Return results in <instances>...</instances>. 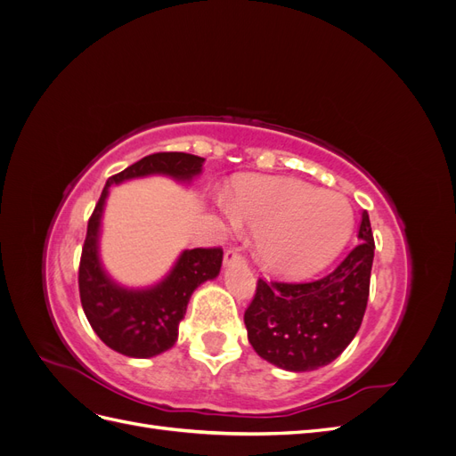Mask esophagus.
<instances>
[{
  "instance_id": "esophagus-1",
  "label": "esophagus",
  "mask_w": 456,
  "mask_h": 456,
  "mask_svg": "<svg viewBox=\"0 0 456 456\" xmlns=\"http://www.w3.org/2000/svg\"><path fill=\"white\" fill-rule=\"evenodd\" d=\"M224 265L226 266H230V265H245V256L238 249H228L224 253Z\"/></svg>"
}]
</instances>
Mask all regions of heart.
Returning a JSON list of instances; mask_svg holds the SVG:
<instances>
[{
    "instance_id": "1",
    "label": "heart",
    "mask_w": 456,
    "mask_h": 456,
    "mask_svg": "<svg viewBox=\"0 0 456 456\" xmlns=\"http://www.w3.org/2000/svg\"><path fill=\"white\" fill-rule=\"evenodd\" d=\"M226 215L232 224L256 233L262 265L281 275H306L325 266L354 226L346 198L297 178L241 181Z\"/></svg>"
}]
</instances>
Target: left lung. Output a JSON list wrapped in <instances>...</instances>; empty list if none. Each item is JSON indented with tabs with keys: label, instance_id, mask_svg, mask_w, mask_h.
<instances>
[{
	"label": "left lung",
	"instance_id": "1",
	"mask_svg": "<svg viewBox=\"0 0 456 456\" xmlns=\"http://www.w3.org/2000/svg\"><path fill=\"white\" fill-rule=\"evenodd\" d=\"M357 240L348 256L320 280H258L243 320L247 338L262 360L285 370H314L337 360L354 340L367 308L375 256L367 211Z\"/></svg>",
	"mask_w": 456,
	"mask_h": 456
}]
</instances>
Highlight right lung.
Wrapping results in <instances>:
<instances>
[{"label":"right lung","mask_w":456,"mask_h":456,"mask_svg":"<svg viewBox=\"0 0 456 456\" xmlns=\"http://www.w3.org/2000/svg\"><path fill=\"white\" fill-rule=\"evenodd\" d=\"M203 158L184 151H159L136 161L126 171L110 176L87 224V236L79 260V298L93 330L123 355L154 357L173 348L178 338L191 293L215 280L223 266V249H186L165 278L146 289H127L104 272L99 256V233L108 190L112 184L150 175H165L178 183H190L203 167Z\"/></svg>","instance_id":"1"}]
</instances>
